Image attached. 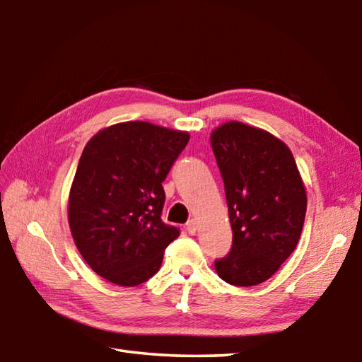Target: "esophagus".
<instances>
[{
  "label": "esophagus",
  "instance_id": "esophagus-1",
  "mask_svg": "<svg viewBox=\"0 0 362 362\" xmlns=\"http://www.w3.org/2000/svg\"><path fill=\"white\" fill-rule=\"evenodd\" d=\"M196 230H198V223H196V220H188V223H187V231L189 233V235H194L196 233Z\"/></svg>",
  "mask_w": 362,
  "mask_h": 362
}]
</instances>
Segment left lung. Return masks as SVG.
<instances>
[{
	"instance_id": "1",
	"label": "left lung",
	"mask_w": 362,
	"mask_h": 362,
	"mask_svg": "<svg viewBox=\"0 0 362 362\" xmlns=\"http://www.w3.org/2000/svg\"><path fill=\"white\" fill-rule=\"evenodd\" d=\"M233 230L230 254L216 272L225 283L249 287L272 278L302 235L306 192L296 159L272 134L230 121L211 134Z\"/></svg>"
}]
</instances>
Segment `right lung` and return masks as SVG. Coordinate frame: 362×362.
<instances>
[{
	"label": "right lung",
	"mask_w": 362,
	"mask_h": 362,
	"mask_svg": "<svg viewBox=\"0 0 362 362\" xmlns=\"http://www.w3.org/2000/svg\"><path fill=\"white\" fill-rule=\"evenodd\" d=\"M188 140V132L127 121L97 132L84 146L69 223L79 254L99 276L132 287L156 274L164 250L180 235L161 220L163 182Z\"/></svg>",
	"instance_id": "obj_1"
}]
</instances>
